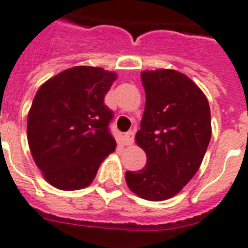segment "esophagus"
<instances>
[{
  "label": "esophagus",
  "instance_id": "obj_1",
  "mask_svg": "<svg viewBox=\"0 0 248 248\" xmlns=\"http://www.w3.org/2000/svg\"><path fill=\"white\" fill-rule=\"evenodd\" d=\"M124 140L126 146H131V144L133 143V140H135V132H133V131L127 132L126 135L124 136Z\"/></svg>",
  "mask_w": 248,
  "mask_h": 248
}]
</instances>
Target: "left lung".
Returning a JSON list of instances; mask_svg holds the SVG:
<instances>
[{
  "mask_svg": "<svg viewBox=\"0 0 248 248\" xmlns=\"http://www.w3.org/2000/svg\"><path fill=\"white\" fill-rule=\"evenodd\" d=\"M146 106L136 143L147 163L126 171L129 190L149 202L177 195L195 175L211 138L210 106L195 82L173 69L140 73Z\"/></svg>",
  "mask_w": 248,
  "mask_h": 248,
  "instance_id": "8db88e82",
  "label": "left lung"
}]
</instances>
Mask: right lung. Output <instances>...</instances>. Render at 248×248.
I'll use <instances>...</instances> for the list:
<instances>
[{"instance_id":"add662e5","label":"right lung","mask_w":248,"mask_h":248,"mask_svg":"<svg viewBox=\"0 0 248 248\" xmlns=\"http://www.w3.org/2000/svg\"><path fill=\"white\" fill-rule=\"evenodd\" d=\"M117 74L74 66L38 89L27 121V138L44 179L60 190L93 183L102 160L116 148L108 131L112 111L104 104Z\"/></svg>"}]
</instances>
